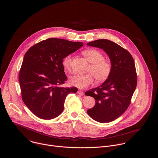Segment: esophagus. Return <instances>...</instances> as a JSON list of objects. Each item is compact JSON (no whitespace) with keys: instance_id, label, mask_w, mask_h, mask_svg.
I'll return each mask as SVG.
<instances>
[{"instance_id":"34e87169","label":"esophagus","mask_w":158,"mask_h":158,"mask_svg":"<svg viewBox=\"0 0 158 158\" xmlns=\"http://www.w3.org/2000/svg\"><path fill=\"white\" fill-rule=\"evenodd\" d=\"M77 94H79V95H84V93H83V92L82 90H78Z\"/></svg>"}]
</instances>
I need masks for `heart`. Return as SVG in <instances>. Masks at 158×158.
I'll return each mask as SVG.
<instances>
[{
    "label": "heart",
    "mask_w": 158,
    "mask_h": 158,
    "mask_svg": "<svg viewBox=\"0 0 158 158\" xmlns=\"http://www.w3.org/2000/svg\"><path fill=\"white\" fill-rule=\"evenodd\" d=\"M83 55L91 63L88 72L92 74L87 73L83 75H75L69 79V83L79 89H85L93 84L94 77L98 81H103L110 76L111 72V63L104 59L103 54L98 50L90 48L83 52ZM72 56L69 55L63 60V66L65 70H69L71 67Z\"/></svg>",
    "instance_id": "1"
}]
</instances>
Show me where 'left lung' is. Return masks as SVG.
Instances as JSON below:
<instances>
[{"mask_svg": "<svg viewBox=\"0 0 158 158\" xmlns=\"http://www.w3.org/2000/svg\"><path fill=\"white\" fill-rule=\"evenodd\" d=\"M87 45L103 49L111 60V72L100 86L85 92L94 98L95 106L87 111L94 120L108 123L119 117L129 106L137 86L135 64L127 50L108 40H98Z\"/></svg>", "mask_w": 158, "mask_h": 158, "instance_id": "8db88e82", "label": "left lung"}]
</instances>
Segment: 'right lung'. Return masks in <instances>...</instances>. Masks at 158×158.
Returning a JSON list of instances; mask_svg holds the SVG:
<instances>
[{
    "label": "right lung",
    "mask_w": 158,
    "mask_h": 158,
    "mask_svg": "<svg viewBox=\"0 0 158 158\" xmlns=\"http://www.w3.org/2000/svg\"><path fill=\"white\" fill-rule=\"evenodd\" d=\"M83 45V43L49 38L25 53L19 77L22 98L39 118L50 120L60 115L66 96L77 92L75 87L65 88L59 85L67 80L63 60Z\"/></svg>",
    "instance_id": "right-lung-1"
}]
</instances>
